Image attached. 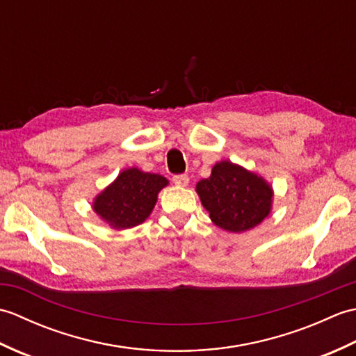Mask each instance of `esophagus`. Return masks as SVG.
<instances>
[{
    "instance_id": "1",
    "label": "esophagus",
    "mask_w": 356,
    "mask_h": 356,
    "mask_svg": "<svg viewBox=\"0 0 356 356\" xmlns=\"http://www.w3.org/2000/svg\"><path fill=\"white\" fill-rule=\"evenodd\" d=\"M172 182L177 186H188V184H190V177H188L186 174H180V176L172 177Z\"/></svg>"
}]
</instances>
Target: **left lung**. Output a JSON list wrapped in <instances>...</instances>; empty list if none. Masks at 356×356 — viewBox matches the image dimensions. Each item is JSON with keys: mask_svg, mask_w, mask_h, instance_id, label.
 <instances>
[{"mask_svg": "<svg viewBox=\"0 0 356 356\" xmlns=\"http://www.w3.org/2000/svg\"><path fill=\"white\" fill-rule=\"evenodd\" d=\"M195 191L213 223L234 234L259 226L270 214L274 199L268 180L229 161L217 162Z\"/></svg>", "mask_w": 356, "mask_h": 356, "instance_id": "8db88e82", "label": "left lung"}]
</instances>
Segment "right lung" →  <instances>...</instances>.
<instances>
[{
	"label": "right lung",
	"mask_w": 356,
	"mask_h": 356,
	"mask_svg": "<svg viewBox=\"0 0 356 356\" xmlns=\"http://www.w3.org/2000/svg\"><path fill=\"white\" fill-rule=\"evenodd\" d=\"M161 174L145 172L136 166L119 172L93 200L95 214L113 229H130L143 223L153 211L157 195L168 185Z\"/></svg>",
	"instance_id": "add662e5"
}]
</instances>
